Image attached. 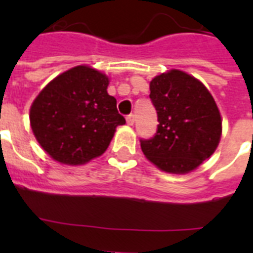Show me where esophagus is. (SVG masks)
Listing matches in <instances>:
<instances>
[{"label": "esophagus", "mask_w": 253, "mask_h": 253, "mask_svg": "<svg viewBox=\"0 0 253 253\" xmlns=\"http://www.w3.org/2000/svg\"><path fill=\"white\" fill-rule=\"evenodd\" d=\"M126 121H127V123L130 125V126H132V125H134V123H135V115L134 114L127 115Z\"/></svg>", "instance_id": "34e87169"}]
</instances>
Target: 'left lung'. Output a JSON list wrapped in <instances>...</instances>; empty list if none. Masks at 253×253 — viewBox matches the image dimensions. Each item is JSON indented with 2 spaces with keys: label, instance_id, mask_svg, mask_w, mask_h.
Masks as SVG:
<instances>
[{
  "label": "left lung",
  "instance_id": "1",
  "mask_svg": "<svg viewBox=\"0 0 253 253\" xmlns=\"http://www.w3.org/2000/svg\"><path fill=\"white\" fill-rule=\"evenodd\" d=\"M150 98L158 130L140 139L143 154L162 170L188 173L214 154L222 134L216 103L205 85L177 69L156 76Z\"/></svg>",
  "mask_w": 253,
  "mask_h": 253
}]
</instances>
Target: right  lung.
<instances>
[{"mask_svg":"<svg viewBox=\"0 0 253 253\" xmlns=\"http://www.w3.org/2000/svg\"><path fill=\"white\" fill-rule=\"evenodd\" d=\"M109 79L86 65H79L53 79L30 109L35 138L56 162L79 166L101 156L117 126L126 119L117 99L107 94Z\"/></svg>","mask_w":253,"mask_h":253,"instance_id":"right-lung-1","label":"right lung"}]
</instances>
